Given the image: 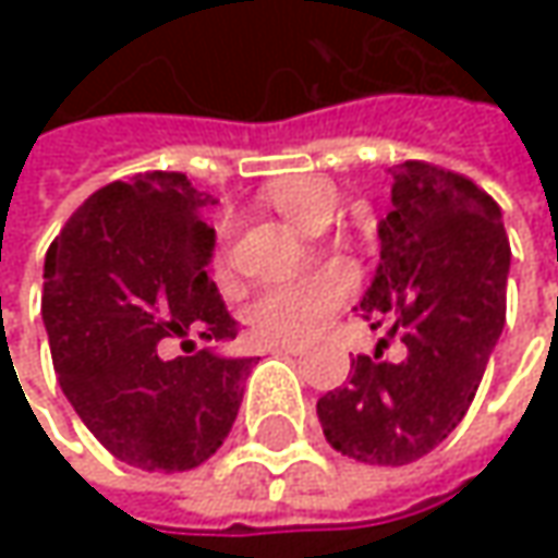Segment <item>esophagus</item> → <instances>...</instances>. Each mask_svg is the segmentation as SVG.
<instances>
[{
    "label": "esophagus",
    "instance_id": "1",
    "mask_svg": "<svg viewBox=\"0 0 558 558\" xmlns=\"http://www.w3.org/2000/svg\"><path fill=\"white\" fill-rule=\"evenodd\" d=\"M267 351H269V354L298 356V354H304V351H307V344H301V341H269Z\"/></svg>",
    "mask_w": 558,
    "mask_h": 558
}]
</instances>
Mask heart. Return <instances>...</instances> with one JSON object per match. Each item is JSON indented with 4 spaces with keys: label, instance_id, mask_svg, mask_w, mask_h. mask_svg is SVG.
Returning a JSON list of instances; mask_svg holds the SVG:
<instances>
[{
    "label": "heart",
    "instance_id": "obj_1",
    "mask_svg": "<svg viewBox=\"0 0 558 558\" xmlns=\"http://www.w3.org/2000/svg\"><path fill=\"white\" fill-rule=\"evenodd\" d=\"M269 198L279 207V214L301 232H307L313 220L335 210L332 185L311 177L276 185ZM351 291H354L351 269L326 267L289 286L260 291L247 307V323L260 338H282V341L307 338L348 301Z\"/></svg>",
    "mask_w": 558,
    "mask_h": 558
}]
</instances>
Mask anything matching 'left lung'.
<instances>
[{"label":"left lung","instance_id":"obj_1","mask_svg":"<svg viewBox=\"0 0 558 558\" xmlns=\"http://www.w3.org/2000/svg\"><path fill=\"white\" fill-rule=\"evenodd\" d=\"M391 177L378 267L356 307L388 332L316 403L335 450L373 465L418 460L460 425L504 332L512 257L500 204L469 177L425 161ZM391 337L401 356L381 361Z\"/></svg>","mask_w":558,"mask_h":558}]
</instances>
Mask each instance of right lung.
Returning <instances> with one entry per match:
<instances>
[{
    "label": "right lung",
    "mask_w": 558,
    "mask_h": 558,
    "mask_svg": "<svg viewBox=\"0 0 558 558\" xmlns=\"http://www.w3.org/2000/svg\"><path fill=\"white\" fill-rule=\"evenodd\" d=\"M183 173L98 189L43 269V323L58 385L120 462L185 472L223 444L254 356H226L235 319L207 276L217 232ZM207 349L194 351V338ZM180 340L185 357L169 348Z\"/></svg>",
    "instance_id": "right-lung-1"
}]
</instances>
